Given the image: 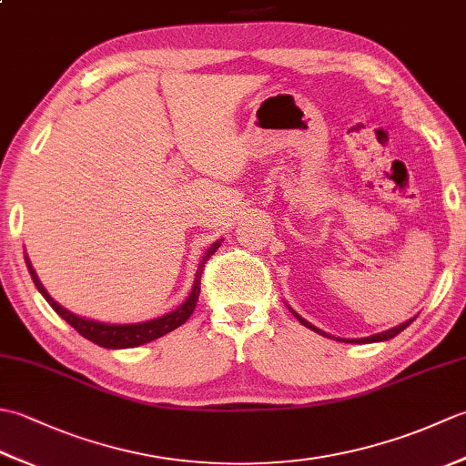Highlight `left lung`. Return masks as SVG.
I'll return each mask as SVG.
<instances>
[{"instance_id":"left-lung-1","label":"left lung","mask_w":466,"mask_h":466,"mask_svg":"<svg viewBox=\"0 0 466 466\" xmlns=\"http://www.w3.org/2000/svg\"><path fill=\"white\" fill-rule=\"evenodd\" d=\"M286 306H289V304H286ZM289 310L296 316V320H299L300 324H304V326H306V329H310V330H314V332H319V334L326 336V339H334V340H339V342H350V344H370V342H384V340H390V339H394V336H397V334H400L404 329H407V326H410L414 319H417V316H412L410 320L402 322V324H399V326H394V329L382 330V332H379V334H372V336H364V339H339V336H332V334H329V332H324V330H320V329H316L314 324H310L309 320L302 319V316H300L299 312H294V310L290 309V306H289Z\"/></svg>"}]
</instances>
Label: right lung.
Returning a JSON list of instances; mask_svg holds the SVG:
<instances>
[{
	"mask_svg": "<svg viewBox=\"0 0 466 466\" xmlns=\"http://www.w3.org/2000/svg\"><path fill=\"white\" fill-rule=\"evenodd\" d=\"M222 238L216 240L210 248L206 250V254L202 256L200 264H198V270L194 276V284H192V290L190 294L186 296V300L177 306L176 310L167 312L164 316H157V319L152 320H146V322H134V324H110V322H100V320H92V319H86V316H77L74 312H69L67 309H64L62 304L56 302L52 296L47 294V290L44 289V284L39 282L37 274L34 270L32 262H29L27 254L24 256L25 258V266L29 270V276H32V280L35 284V289L42 292L44 299L47 300V304L52 306V309L62 316V319L69 324L74 326V329L80 332L84 339H87L90 342L102 346V349H136V346H142L146 342H152L156 339H160V336L167 334L176 330L177 326H182L187 319H190L194 309H196V302H198V296H200V279H202V272H204V264L208 262V258L220 248Z\"/></svg>",
	"mask_w": 466,
	"mask_h": 466,
	"instance_id": "right-lung-1",
	"label": "right lung"
}]
</instances>
